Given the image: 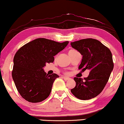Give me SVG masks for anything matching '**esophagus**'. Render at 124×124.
I'll use <instances>...</instances> for the list:
<instances>
[{"label":"esophagus","instance_id":"34e87169","mask_svg":"<svg viewBox=\"0 0 124 124\" xmlns=\"http://www.w3.org/2000/svg\"><path fill=\"white\" fill-rule=\"evenodd\" d=\"M63 79L64 80H69L70 79V78H67V77H65V76H63Z\"/></svg>","mask_w":124,"mask_h":124}]
</instances>
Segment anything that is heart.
<instances>
[{
    "label": "heart",
    "mask_w": 124,
    "mask_h": 124,
    "mask_svg": "<svg viewBox=\"0 0 124 124\" xmlns=\"http://www.w3.org/2000/svg\"><path fill=\"white\" fill-rule=\"evenodd\" d=\"M76 52V50H75V49H71V50H70V51L69 52V53H74V52Z\"/></svg>",
    "instance_id": "heart-1"
}]
</instances>
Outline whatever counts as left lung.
Returning a JSON list of instances; mask_svg holds the SVG:
<instances>
[{
    "mask_svg": "<svg viewBox=\"0 0 124 124\" xmlns=\"http://www.w3.org/2000/svg\"><path fill=\"white\" fill-rule=\"evenodd\" d=\"M71 45L83 55L79 69L90 71L84 80L74 78L76 86L71 90V93L81 100L93 98L102 92L114 69L112 53L102 43L92 38L81 39Z\"/></svg>",
    "mask_w": 124,
    "mask_h": 124,
    "instance_id": "left-lung-1",
    "label": "left lung"
}]
</instances>
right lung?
I'll use <instances>...</instances> for the list:
<instances>
[{
	"label": "right lung",
	"mask_w": 124,
	"mask_h": 124,
	"mask_svg": "<svg viewBox=\"0 0 124 124\" xmlns=\"http://www.w3.org/2000/svg\"><path fill=\"white\" fill-rule=\"evenodd\" d=\"M68 44V41L59 43L38 38L17 50L13 58L12 76L23 98L29 102L38 103L48 97L54 81L59 76L46 74L43 67L47 63L53 62L54 56Z\"/></svg>",
	"instance_id": "add662e5"
}]
</instances>
